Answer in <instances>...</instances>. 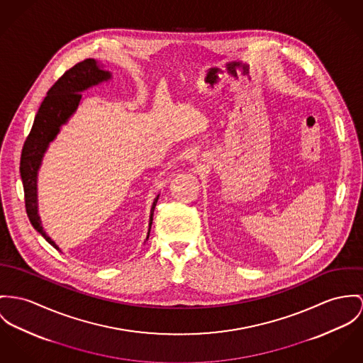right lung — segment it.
<instances>
[{
    "label": "right lung",
    "instance_id": "add662e5",
    "mask_svg": "<svg viewBox=\"0 0 363 363\" xmlns=\"http://www.w3.org/2000/svg\"><path fill=\"white\" fill-rule=\"evenodd\" d=\"M109 79L111 73L101 69L95 59H84L83 62L66 70L50 88L47 96L44 98L22 149L21 177L23 182L25 206L28 220L34 229L40 232L44 239L50 245H52L56 250H59V247L44 232L40 217L37 214V171L41 164L44 152L47 150L50 142L54 140L56 134L59 133L60 125L65 124L67 118L76 112L82 99V91ZM157 199L159 196L155 199L150 210L147 238L150 233L153 211Z\"/></svg>",
    "mask_w": 363,
    "mask_h": 363
}]
</instances>
